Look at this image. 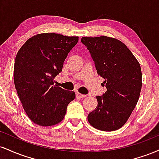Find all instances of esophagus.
Here are the masks:
<instances>
[{
	"mask_svg": "<svg viewBox=\"0 0 159 159\" xmlns=\"http://www.w3.org/2000/svg\"><path fill=\"white\" fill-rule=\"evenodd\" d=\"M76 97L77 98H84L86 97V95H83L80 93H76Z\"/></svg>",
	"mask_w": 159,
	"mask_h": 159,
	"instance_id": "1",
	"label": "esophagus"
}]
</instances>
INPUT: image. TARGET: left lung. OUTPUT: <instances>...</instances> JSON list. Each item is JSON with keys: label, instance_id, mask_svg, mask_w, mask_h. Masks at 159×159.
Instances as JSON below:
<instances>
[{"label": "left lung", "instance_id": "obj_1", "mask_svg": "<svg viewBox=\"0 0 159 159\" xmlns=\"http://www.w3.org/2000/svg\"><path fill=\"white\" fill-rule=\"evenodd\" d=\"M81 41L90 53L107 88L105 93L96 96L98 106L87 120L98 130H117L126 123L139 99L140 66L126 45L114 38L82 37Z\"/></svg>", "mask_w": 159, "mask_h": 159}]
</instances>
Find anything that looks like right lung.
<instances>
[{
    "mask_svg": "<svg viewBox=\"0 0 159 159\" xmlns=\"http://www.w3.org/2000/svg\"><path fill=\"white\" fill-rule=\"evenodd\" d=\"M78 36L41 34L27 39L17 53L14 83L23 108L34 123L50 126L64 118L74 91L54 85Z\"/></svg>",
    "mask_w": 159,
    "mask_h": 159,
    "instance_id": "obj_1",
    "label": "right lung"
}]
</instances>
